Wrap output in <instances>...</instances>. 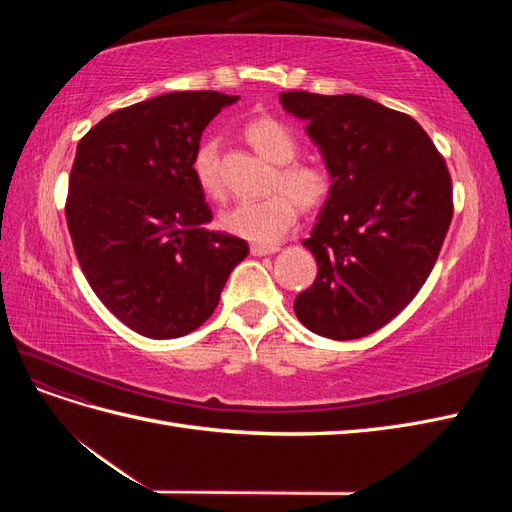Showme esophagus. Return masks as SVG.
I'll return each mask as SVG.
<instances>
[{
	"label": "esophagus",
	"instance_id": "34e87169",
	"mask_svg": "<svg viewBox=\"0 0 512 512\" xmlns=\"http://www.w3.org/2000/svg\"><path fill=\"white\" fill-rule=\"evenodd\" d=\"M250 252H252V256H271L275 252H280V247H277V245H258V243H254V245H250Z\"/></svg>",
	"mask_w": 512,
	"mask_h": 512
}]
</instances>
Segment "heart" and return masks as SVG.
<instances>
[{
  "mask_svg": "<svg viewBox=\"0 0 512 512\" xmlns=\"http://www.w3.org/2000/svg\"><path fill=\"white\" fill-rule=\"evenodd\" d=\"M243 134L262 158L277 166L271 190L280 192L254 200V203H237L230 207L222 213V226L235 237L258 245H275L297 222L299 205L303 209H316L329 198L331 175L316 162L294 160L299 153L297 136L280 119H252L243 128ZM218 151V138H205L192 158V173L198 188L211 198H220L224 192L218 170Z\"/></svg>",
  "mask_w": 512,
  "mask_h": 512,
  "instance_id": "heart-1",
  "label": "heart"
}]
</instances>
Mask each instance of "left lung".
Listing matches in <instances>:
<instances>
[{"instance_id": "obj_1", "label": "left lung", "mask_w": 512, "mask_h": 512, "mask_svg": "<svg viewBox=\"0 0 512 512\" xmlns=\"http://www.w3.org/2000/svg\"><path fill=\"white\" fill-rule=\"evenodd\" d=\"M331 175L312 237L314 284L294 299L301 324L346 342L382 329L421 290L453 220V185L427 132L363 96L284 91Z\"/></svg>"}]
</instances>
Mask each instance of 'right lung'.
Masks as SVG:
<instances>
[{
    "mask_svg": "<svg viewBox=\"0 0 512 512\" xmlns=\"http://www.w3.org/2000/svg\"><path fill=\"white\" fill-rule=\"evenodd\" d=\"M239 96L175 91L104 117L76 145L66 220L96 297L151 339L198 329L250 254L213 220L192 173L209 121Z\"/></svg>",
    "mask_w": 512,
    "mask_h": 512,
    "instance_id": "add662e5",
    "label": "right lung"
}]
</instances>
